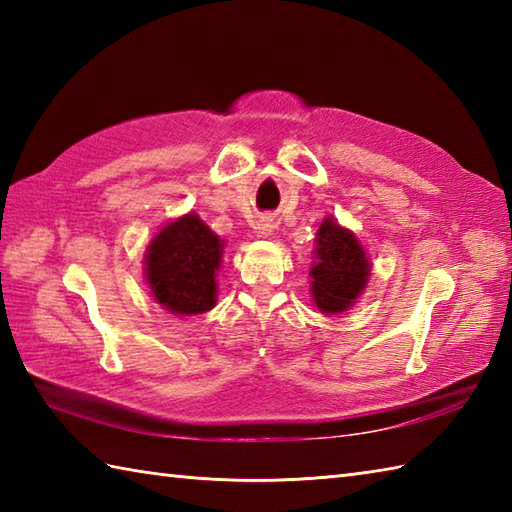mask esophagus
I'll list each match as a JSON object with an SVG mask.
<instances>
[{
	"instance_id": "obj_1",
	"label": "esophagus",
	"mask_w": 512,
	"mask_h": 512,
	"mask_svg": "<svg viewBox=\"0 0 512 512\" xmlns=\"http://www.w3.org/2000/svg\"><path fill=\"white\" fill-rule=\"evenodd\" d=\"M257 228H259V233H262V235H270V233H273V228H275V222L270 220V217H262Z\"/></svg>"
}]
</instances>
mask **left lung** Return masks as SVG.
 I'll return each instance as SVG.
<instances>
[{
	"label": "left lung",
	"instance_id": "obj_1",
	"mask_svg": "<svg viewBox=\"0 0 512 512\" xmlns=\"http://www.w3.org/2000/svg\"><path fill=\"white\" fill-rule=\"evenodd\" d=\"M314 244L317 262L310 268L312 299L325 314L345 312L361 297L372 275L365 248L332 215L321 222Z\"/></svg>",
	"mask_w": 512,
	"mask_h": 512
}]
</instances>
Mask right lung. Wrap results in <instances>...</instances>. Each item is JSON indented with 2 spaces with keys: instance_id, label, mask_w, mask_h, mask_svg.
Masks as SVG:
<instances>
[{
  "instance_id": "1",
  "label": "right lung",
  "mask_w": 512,
  "mask_h": 512,
  "mask_svg": "<svg viewBox=\"0 0 512 512\" xmlns=\"http://www.w3.org/2000/svg\"><path fill=\"white\" fill-rule=\"evenodd\" d=\"M222 250L224 239L195 213L169 222L147 246L145 277L151 295L178 317L209 312L215 306Z\"/></svg>"
}]
</instances>
